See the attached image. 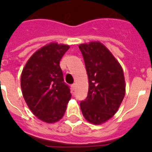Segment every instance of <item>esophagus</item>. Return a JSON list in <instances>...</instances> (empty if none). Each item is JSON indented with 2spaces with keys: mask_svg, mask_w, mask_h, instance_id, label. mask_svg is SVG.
Instances as JSON below:
<instances>
[{
  "mask_svg": "<svg viewBox=\"0 0 152 152\" xmlns=\"http://www.w3.org/2000/svg\"><path fill=\"white\" fill-rule=\"evenodd\" d=\"M75 86H76V85H75V84H73L72 85V91H74V90L75 89Z\"/></svg>",
  "mask_w": 152,
  "mask_h": 152,
  "instance_id": "1",
  "label": "esophagus"
}]
</instances>
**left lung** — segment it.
<instances>
[{
	"mask_svg": "<svg viewBox=\"0 0 152 152\" xmlns=\"http://www.w3.org/2000/svg\"><path fill=\"white\" fill-rule=\"evenodd\" d=\"M88 76V96L80 102L87 121L100 125L117 112L126 94L123 68L112 52L98 41L78 45Z\"/></svg>",
	"mask_w": 152,
	"mask_h": 152,
	"instance_id": "8db88e82",
	"label": "left lung"
}]
</instances>
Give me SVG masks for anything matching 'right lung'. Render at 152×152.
Instances as JSON below:
<instances>
[{
	"label": "right lung",
	"instance_id": "1",
	"mask_svg": "<svg viewBox=\"0 0 152 152\" xmlns=\"http://www.w3.org/2000/svg\"><path fill=\"white\" fill-rule=\"evenodd\" d=\"M69 48L57 42L44 45L29 58L21 73L24 100L31 112L45 123L59 121L72 97L60 68L61 58Z\"/></svg>",
	"mask_w": 152,
	"mask_h": 152
}]
</instances>
